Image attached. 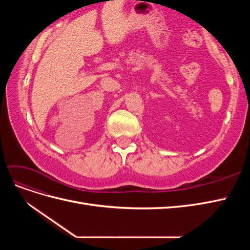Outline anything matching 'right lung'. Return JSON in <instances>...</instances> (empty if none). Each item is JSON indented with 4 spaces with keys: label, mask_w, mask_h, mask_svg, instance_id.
I'll list each match as a JSON object with an SVG mask.
<instances>
[{
    "label": "right lung",
    "mask_w": 250,
    "mask_h": 250,
    "mask_svg": "<svg viewBox=\"0 0 250 250\" xmlns=\"http://www.w3.org/2000/svg\"><path fill=\"white\" fill-rule=\"evenodd\" d=\"M112 1H113V0H112Z\"/></svg>",
    "instance_id": "obj_1"
}]
</instances>
